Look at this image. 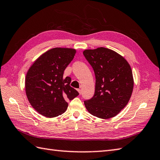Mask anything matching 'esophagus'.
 I'll list each match as a JSON object with an SVG mask.
<instances>
[{
    "label": "esophagus",
    "mask_w": 160,
    "mask_h": 160,
    "mask_svg": "<svg viewBox=\"0 0 160 160\" xmlns=\"http://www.w3.org/2000/svg\"><path fill=\"white\" fill-rule=\"evenodd\" d=\"M78 92H79L80 94H81V93H82V90H81L80 89H78Z\"/></svg>",
    "instance_id": "1"
}]
</instances>
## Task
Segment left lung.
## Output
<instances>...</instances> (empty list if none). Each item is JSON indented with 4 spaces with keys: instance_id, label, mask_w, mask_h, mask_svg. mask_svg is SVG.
<instances>
[{
    "instance_id": "obj_1",
    "label": "left lung",
    "mask_w": 160,
    "mask_h": 160,
    "mask_svg": "<svg viewBox=\"0 0 160 160\" xmlns=\"http://www.w3.org/2000/svg\"><path fill=\"white\" fill-rule=\"evenodd\" d=\"M96 76L93 96L84 102L94 116L108 119L118 115L130 100L133 89L131 68L114 51L99 47L83 52Z\"/></svg>"
}]
</instances>
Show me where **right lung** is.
Here are the masks:
<instances>
[{
	"instance_id": "add662e5",
	"label": "right lung",
	"mask_w": 160,
	"mask_h": 160,
	"mask_svg": "<svg viewBox=\"0 0 160 160\" xmlns=\"http://www.w3.org/2000/svg\"><path fill=\"white\" fill-rule=\"evenodd\" d=\"M76 51L53 48L37 59L25 78L27 97L32 107L47 118H54L66 111L68 100L79 93L70 86L71 78H63L64 71L73 59Z\"/></svg>"
}]
</instances>
